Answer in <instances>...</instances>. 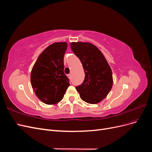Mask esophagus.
I'll use <instances>...</instances> for the list:
<instances>
[{
	"label": "esophagus",
	"mask_w": 152,
	"mask_h": 152,
	"mask_svg": "<svg viewBox=\"0 0 152 152\" xmlns=\"http://www.w3.org/2000/svg\"><path fill=\"white\" fill-rule=\"evenodd\" d=\"M68 77L69 78V79H71V74H68Z\"/></svg>",
	"instance_id": "esophagus-1"
}]
</instances>
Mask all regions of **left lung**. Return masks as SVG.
<instances>
[{
	"mask_svg": "<svg viewBox=\"0 0 152 152\" xmlns=\"http://www.w3.org/2000/svg\"><path fill=\"white\" fill-rule=\"evenodd\" d=\"M72 51L80 60L85 79L77 86L80 98L87 103L96 104L107 97L113 86L112 72L100 50L89 42H71Z\"/></svg>",
	"mask_w": 152,
	"mask_h": 152,
	"instance_id": "8db88e82",
	"label": "left lung"
}]
</instances>
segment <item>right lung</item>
I'll return each instance as SVG.
<instances>
[{"instance_id": "add662e5", "label": "right lung", "mask_w": 152, "mask_h": 152, "mask_svg": "<svg viewBox=\"0 0 152 152\" xmlns=\"http://www.w3.org/2000/svg\"><path fill=\"white\" fill-rule=\"evenodd\" d=\"M67 46L66 42L49 45L39 55L31 69V87L37 97L45 104H56L61 102L70 86L63 71Z\"/></svg>"}]
</instances>
